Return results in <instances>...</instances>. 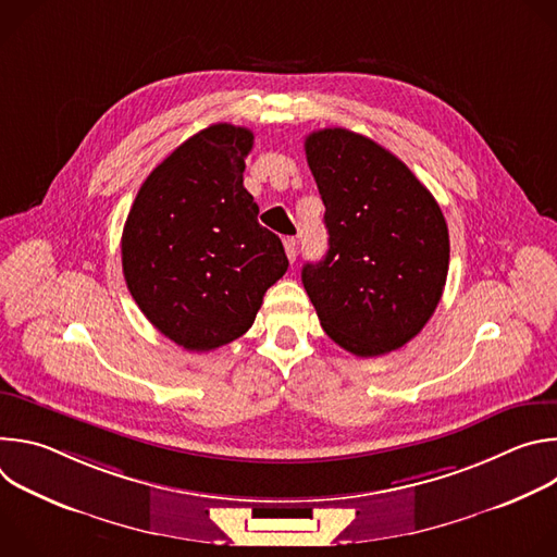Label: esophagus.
I'll list each match as a JSON object with an SVG mask.
<instances>
[{"instance_id": "obj_1", "label": "esophagus", "mask_w": 557, "mask_h": 557, "mask_svg": "<svg viewBox=\"0 0 557 557\" xmlns=\"http://www.w3.org/2000/svg\"><path fill=\"white\" fill-rule=\"evenodd\" d=\"M284 251H286L288 260L295 262V258H297V240H295V237H284Z\"/></svg>"}]
</instances>
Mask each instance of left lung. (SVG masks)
<instances>
[{"label": "left lung", "mask_w": 557, "mask_h": 557, "mask_svg": "<svg viewBox=\"0 0 557 557\" xmlns=\"http://www.w3.org/2000/svg\"><path fill=\"white\" fill-rule=\"evenodd\" d=\"M304 147L329 228L326 258L301 269L320 324L357 357L401 348L443 295V211L408 165L368 136L326 127L308 134Z\"/></svg>", "instance_id": "obj_1"}]
</instances>
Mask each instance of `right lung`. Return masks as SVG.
<instances>
[{
	"label": "right lung",
	"mask_w": 557,
	"mask_h": 557,
	"mask_svg": "<svg viewBox=\"0 0 557 557\" xmlns=\"http://www.w3.org/2000/svg\"><path fill=\"white\" fill-rule=\"evenodd\" d=\"M253 132L215 123L140 185L121 237L123 275L147 320L191 352L243 337L286 273L280 237L243 185Z\"/></svg>",
	"instance_id": "1"
}]
</instances>
